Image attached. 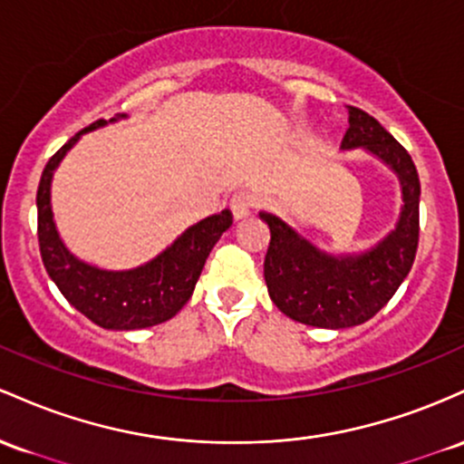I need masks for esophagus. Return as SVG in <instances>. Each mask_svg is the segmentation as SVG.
I'll return each instance as SVG.
<instances>
[{
  "label": "esophagus",
  "mask_w": 464,
  "mask_h": 464,
  "mask_svg": "<svg viewBox=\"0 0 464 464\" xmlns=\"http://www.w3.org/2000/svg\"><path fill=\"white\" fill-rule=\"evenodd\" d=\"M254 208V197L249 195V192L241 190V192H234L232 199H230V210L237 221H241V218L249 217V212H252Z\"/></svg>",
  "instance_id": "1"
}]
</instances>
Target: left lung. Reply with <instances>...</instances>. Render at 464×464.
Wrapping results in <instances>:
<instances>
[{
	"instance_id": "8db88e82",
	"label": "left lung",
	"mask_w": 464,
	"mask_h": 464,
	"mask_svg": "<svg viewBox=\"0 0 464 464\" xmlns=\"http://www.w3.org/2000/svg\"><path fill=\"white\" fill-rule=\"evenodd\" d=\"M340 149H363L397 175L403 206L382 241L362 252L331 254L280 217L258 212L272 232L265 256L269 298L291 320L333 331L363 324L379 314L410 274L419 247L420 181L408 150L357 107H348Z\"/></svg>"
}]
</instances>
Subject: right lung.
Segmentation results:
<instances>
[{"mask_svg":"<svg viewBox=\"0 0 464 464\" xmlns=\"http://www.w3.org/2000/svg\"><path fill=\"white\" fill-rule=\"evenodd\" d=\"M124 118L127 113H118L109 122L98 120L92 127L78 131L65 147L52 155L36 190L39 247L45 272L74 309L109 331L149 329L179 314L195 291L212 247L232 226L230 210L201 218L195 226L186 227L158 256L131 269L98 267L72 254L61 238L52 212V177L82 133L96 131Z\"/></svg>","mask_w":464,"mask_h":464,"instance_id":"obj_1","label":"right lung"}]
</instances>
